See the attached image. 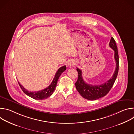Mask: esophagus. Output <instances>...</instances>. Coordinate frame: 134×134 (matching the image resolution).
Returning a JSON list of instances; mask_svg holds the SVG:
<instances>
[{"label":"esophagus","instance_id":"esophagus-1","mask_svg":"<svg viewBox=\"0 0 134 134\" xmlns=\"http://www.w3.org/2000/svg\"><path fill=\"white\" fill-rule=\"evenodd\" d=\"M75 63H75V60H70V61L68 62L67 65H68V66H74V65H75Z\"/></svg>","mask_w":134,"mask_h":134}]
</instances>
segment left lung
Returning a JSON list of instances; mask_svg holds the SVG:
<instances>
[{
    "label": "left lung",
    "mask_w": 134,
    "mask_h": 134,
    "mask_svg": "<svg viewBox=\"0 0 134 134\" xmlns=\"http://www.w3.org/2000/svg\"><path fill=\"white\" fill-rule=\"evenodd\" d=\"M109 46L114 51V59L116 63V67L112 77L105 83L99 85H92L85 82L82 77V71L79 68L76 69L78 71L79 77L75 83L76 88L82 96L88 100H95L106 95L115 82L119 70V55L116 41L111 37Z\"/></svg>",
    "instance_id": "obj_1"
}]
</instances>
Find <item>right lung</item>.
I'll list each match as a JSON object with an SVG mask.
<instances>
[{
    "instance_id": "add662e5",
    "label": "right lung",
    "mask_w": 134,
    "mask_h": 134,
    "mask_svg": "<svg viewBox=\"0 0 134 134\" xmlns=\"http://www.w3.org/2000/svg\"><path fill=\"white\" fill-rule=\"evenodd\" d=\"M66 69V66H64L59 68L55 74L54 77L51 83V84L47 88L39 91H35V92H30L25 89L20 83L18 82V84L21 87L23 92L26 94L27 96L31 97L32 99L35 100H42L46 99L48 98L53 93L57 84V81H58L60 75Z\"/></svg>"
}]
</instances>
